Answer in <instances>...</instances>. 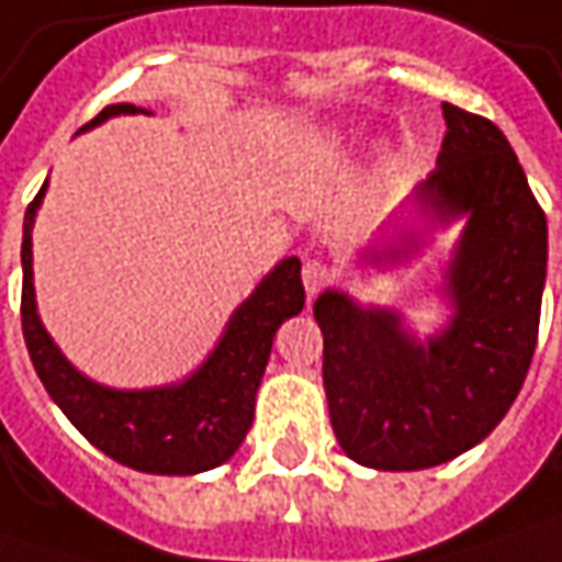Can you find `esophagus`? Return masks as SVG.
Wrapping results in <instances>:
<instances>
[{"instance_id": "esophagus-1", "label": "esophagus", "mask_w": 562, "mask_h": 562, "mask_svg": "<svg viewBox=\"0 0 562 562\" xmlns=\"http://www.w3.org/2000/svg\"><path fill=\"white\" fill-rule=\"evenodd\" d=\"M335 281V271L328 262H322V259H306L303 262V288L310 296L322 291V288H328Z\"/></svg>"}]
</instances>
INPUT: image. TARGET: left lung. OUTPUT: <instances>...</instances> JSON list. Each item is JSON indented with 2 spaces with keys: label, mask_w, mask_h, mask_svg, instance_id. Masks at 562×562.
Wrapping results in <instances>:
<instances>
[{
  "label": "left lung",
  "mask_w": 562,
  "mask_h": 562,
  "mask_svg": "<svg viewBox=\"0 0 562 562\" xmlns=\"http://www.w3.org/2000/svg\"><path fill=\"white\" fill-rule=\"evenodd\" d=\"M438 168L409 205L422 227L400 225L366 262H403L425 227L463 222L443 269L450 318L416 337L391 306L318 293L325 394L337 443L381 472L441 465L482 443L507 416L531 366L548 278V218L494 121L443 102Z\"/></svg>",
  "instance_id": "1"
}]
</instances>
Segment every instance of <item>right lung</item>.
Instances as JSON below:
<instances>
[{"label":"right lung","instance_id":"1","mask_svg":"<svg viewBox=\"0 0 562 562\" xmlns=\"http://www.w3.org/2000/svg\"><path fill=\"white\" fill-rule=\"evenodd\" d=\"M115 115H149L131 102L105 105L80 127L90 131ZM46 184L24 212L21 240V328L33 369L55 406L71 419L87 441L115 463L149 475H196L227 463L247 438L256 391L269 366L274 331L300 315L306 303L300 259L288 256L256 284V291L231 313L212 353L178 384L121 391L105 387L75 369L55 347L36 313L33 291V222L43 205Z\"/></svg>","mask_w":562,"mask_h":562}]
</instances>
